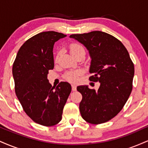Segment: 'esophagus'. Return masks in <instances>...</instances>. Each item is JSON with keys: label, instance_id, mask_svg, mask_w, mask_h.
Returning <instances> with one entry per match:
<instances>
[{"label": "esophagus", "instance_id": "1", "mask_svg": "<svg viewBox=\"0 0 148 148\" xmlns=\"http://www.w3.org/2000/svg\"><path fill=\"white\" fill-rule=\"evenodd\" d=\"M72 89L73 91H76V86H75V85H74V84L72 85Z\"/></svg>", "mask_w": 148, "mask_h": 148}]
</instances>
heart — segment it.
<instances>
[{"label": "heart", "instance_id": "heart-1", "mask_svg": "<svg viewBox=\"0 0 148 148\" xmlns=\"http://www.w3.org/2000/svg\"><path fill=\"white\" fill-rule=\"evenodd\" d=\"M71 53L73 56H75L76 53H79L81 51H85L84 47L82 45H79L77 43H72L69 47ZM82 74V71L80 69H76V70H70L68 71L64 74V79L69 82L75 83L77 82L79 80V77L81 74Z\"/></svg>", "mask_w": 148, "mask_h": 148}]
</instances>
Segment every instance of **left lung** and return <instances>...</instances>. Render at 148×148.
<instances>
[{"label": "left lung", "mask_w": 148, "mask_h": 148, "mask_svg": "<svg viewBox=\"0 0 148 148\" xmlns=\"http://www.w3.org/2000/svg\"><path fill=\"white\" fill-rule=\"evenodd\" d=\"M91 58L90 81L100 83L98 90L80 86L79 109L82 118L94 125L109 121L123 109L132 90L134 65L127 49L113 35L101 31L73 34Z\"/></svg>", "instance_id": "8db88e82"}]
</instances>
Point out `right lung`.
I'll use <instances>...</instances> for the list:
<instances>
[{
  "label": "right lung",
  "instance_id": "obj_1",
  "mask_svg": "<svg viewBox=\"0 0 148 148\" xmlns=\"http://www.w3.org/2000/svg\"><path fill=\"white\" fill-rule=\"evenodd\" d=\"M55 31L42 32L24 42L13 63L15 93L23 111L35 123L46 127L62 119V110L72 87L60 82L52 87L47 79L54 67L53 49L56 42L66 37Z\"/></svg>",
  "mask_w": 148,
  "mask_h": 148
}]
</instances>
